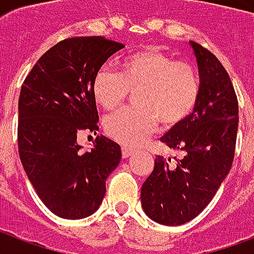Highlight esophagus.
I'll return each instance as SVG.
<instances>
[{
	"label": "esophagus",
	"instance_id": "esophagus-1",
	"mask_svg": "<svg viewBox=\"0 0 254 254\" xmlns=\"http://www.w3.org/2000/svg\"><path fill=\"white\" fill-rule=\"evenodd\" d=\"M133 154H134L133 149H130V147H123V158H129Z\"/></svg>",
	"mask_w": 254,
	"mask_h": 254
}]
</instances>
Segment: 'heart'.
<instances>
[{"mask_svg": "<svg viewBox=\"0 0 254 254\" xmlns=\"http://www.w3.org/2000/svg\"><path fill=\"white\" fill-rule=\"evenodd\" d=\"M121 71L101 67L92 81L96 103L113 111L124 103L129 92L134 108L123 109L105 119L107 134L125 146H139L158 127L182 124L199 99V77L192 65L178 63L155 47L139 50L120 63Z\"/></svg>", "mask_w": 254, "mask_h": 254, "instance_id": "obj_1", "label": "heart"}]
</instances>
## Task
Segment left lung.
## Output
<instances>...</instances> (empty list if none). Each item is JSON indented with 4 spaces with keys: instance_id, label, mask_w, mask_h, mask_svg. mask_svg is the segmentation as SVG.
<instances>
[{
    "instance_id": "1",
    "label": "left lung",
    "mask_w": 254,
    "mask_h": 254,
    "mask_svg": "<svg viewBox=\"0 0 254 254\" xmlns=\"http://www.w3.org/2000/svg\"><path fill=\"white\" fill-rule=\"evenodd\" d=\"M200 92L192 113L161 141L181 151V159L157 155L154 170L141 189L147 216L163 225H181L196 217L212 200L232 167L239 104L232 81L219 59L195 42Z\"/></svg>"
}]
</instances>
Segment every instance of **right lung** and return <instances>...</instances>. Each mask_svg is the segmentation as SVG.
Here are the masks:
<instances>
[{
	"label": "right lung",
	"mask_w": 254,
	"mask_h": 254,
	"mask_svg": "<svg viewBox=\"0 0 254 254\" xmlns=\"http://www.w3.org/2000/svg\"><path fill=\"white\" fill-rule=\"evenodd\" d=\"M125 47L104 37L59 42L35 63L18 101V149L30 183L47 208L69 220L99 209L105 181L121 161V147L97 135L91 150L80 130H99L92 81L109 57Z\"/></svg>",
	"instance_id": "right-lung-1"
}]
</instances>
